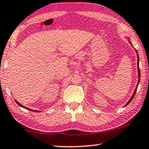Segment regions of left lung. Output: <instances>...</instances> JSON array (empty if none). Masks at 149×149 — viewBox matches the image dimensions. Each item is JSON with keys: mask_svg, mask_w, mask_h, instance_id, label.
Listing matches in <instances>:
<instances>
[{"mask_svg": "<svg viewBox=\"0 0 149 149\" xmlns=\"http://www.w3.org/2000/svg\"><path fill=\"white\" fill-rule=\"evenodd\" d=\"M137 64H138V71H139V81H138V84H139V80H140V76H141V72H140V70H139V56H138V59H137ZM138 84H137V87H136V89H135V91H134V93H133V95H132V98H131V99L129 100V102H128L127 104H125V106H127L128 104H129V103L132 101V100H133V97H135V93H136V91H137V86H138Z\"/></svg>", "mask_w": 149, "mask_h": 149, "instance_id": "8db88e82", "label": "left lung"}]
</instances>
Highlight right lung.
<instances>
[{
  "instance_id": "right-lung-1",
  "label": "right lung",
  "mask_w": 149,
  "mask_h": 149,
  "mask_svg": "<svg viewBox=\"0 0 149 149\" xmlns=\"http://www.w3.org/2000/svg\"><path fill=\"white\" fill-rule=\"evenodd\" d=\"M16 102L17 103V104H18V105H19L20 106V107H24V108H26V109H29V108H26V107H24V106H22L21 104H19V103L18 102H17V101H16ZM33 111H34V110H33Z\"/></svg>"
}]
</instances>
